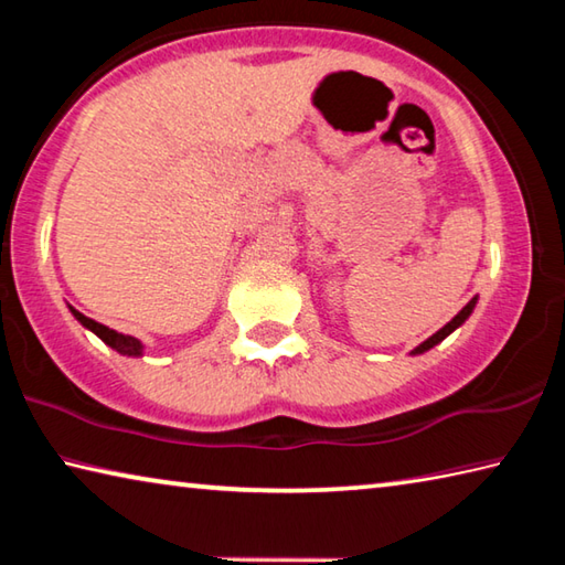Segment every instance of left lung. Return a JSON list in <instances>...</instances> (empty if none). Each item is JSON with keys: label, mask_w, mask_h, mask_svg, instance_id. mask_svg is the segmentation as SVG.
I'll use <instances>...</instances> for the list:
<instances>
[{"label": "left lung", "mask_w": 565, "mask_h": 565, "mask_svg": "<svg viewBox=\"0 0 565 565\" xmlns=\"http://www.w3.org/2000/svg\"><path fill=\"white\" fill-rule=\"evenodd\" d=\"M473 306H476V299H471V301H468V303L463 306V309H461V311H458V313H456V317H454L451 321H448V323H446V327H444V329H438V331L434 333V337H431V339H426L424 343H420V347H416V349H414V353H424V351H428V349H434L438 341H444V339L448 337V333H451V331H456V329H458V327H461V323H463V321H466L468 317H471Z\"/></svg>", "instance_id": "8db88e82"}]
</instances>
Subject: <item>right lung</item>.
<instances>
[{
	"instance_id": "1",
	"label": "right lung",
	"mask_w": 565,
	"mask_h": 565,
	"mask_svg": "<svg viewBox=\"0 0 565 565\" xmlns=\"http://www.w3.org/2000/svg\"><path fill=\"white\" fill-rule=\"evenodd\" d=\"M72 313L76 317V321L82 323V327H87L89 331H94L97 333V337L107 343V347H111V349H117L119 353H124V356H141V341L139 339H134V337H127V333H119V331H114V329H109V327H104V323H99V321H94V319H89V317H84V313H79L76 309H72Z\"/></svg>"
}]
</instances>
